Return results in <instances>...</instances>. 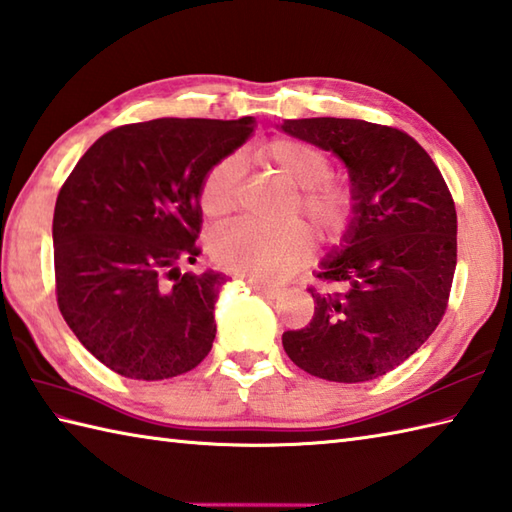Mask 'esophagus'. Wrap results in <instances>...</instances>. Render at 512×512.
I'll list each match as a JSON object with an SVG mask.
<instances>
[{
  "label": "esophagus",
  "instance_id": "obj_1",
  "mask_svg": "<svg viewBox=\"0 0 512 512\" xmlns=\"http://www.w3.org/2000/svg\"><path fill=\"white\" fill-rule=\"evenodd\" d=\"M249 287H252L256 294H260L263 298H278L280 296V287H274V285H265V283H249Z\"/></svg>",
  "mask_w": 512,
  "mask_h": 512
}]
</instances>
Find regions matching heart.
Listing matches in <instances>:
<instances>
[{
	"label": "heart",
	"mask_w": 512,
	"mask_h": 512,
	"mask_svg": "<svg viewBox=\"0 0 512 512\" xmlns=\"http://www.w3.org/2000/svg\"><path fill=\"white\" fill-rule=\"evenodd\" d=\"M263 154L291 185L300 187L291 218L305 216L322 243H338L347 236L358 214L356 192L344 181L331 179L325 152L300 139H276ZM243 172L241 154H227L205 172L201 205L207 216L218 218L234 210ZM311 245V232L305 225L265 229L238 221L212 236L210 252L216 265L227 271L260 283H276L307 263Z\"/></svg>",
	"instance_id": "1"
}]
</instances>
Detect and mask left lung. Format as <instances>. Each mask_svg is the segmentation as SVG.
Returning a JSON list of instances; mask_svg holds the SVG:
<instances>
[{
  "label": "left lung",
  "instance_id": "8db88e82",
  "mask_svg": "<svg viewBox=\"0 0 512 512\" xmlns=\"http://www.w3.org/2000/svg\"><path fill=\"white\" fill-rule=\"evenodd\" d=\"M287 134L347 165L358 214L311 287L314 318L285 331L291 362L329 382L389 373L429 340L448 307L457 214L442 172L409 134L360 119H287Z\"/></svg>",
  "mask_w": 512,
  "mask_h": 512
}]
</instances>
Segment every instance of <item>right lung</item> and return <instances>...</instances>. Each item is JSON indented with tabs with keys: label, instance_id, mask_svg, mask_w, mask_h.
Returning <instances> with one entry per match:
<instances>
[{
	"label": "right lung",
	"instance_id": "1",
	"mask_svg": "<svg viewBox=\"0 0 512 512\" xmlns=\"http://www.w3.org/2000/svg\"><path fill=\"white\" fill-rule=\"evenodd\" d=\"M254 130V119H154L103 134L61 185L57 305L99 362L132 380L192 371L216 336L225 276L196 263L201 181Z\"/></svg>",
	"mask_w": 512,
	"mask_h": 512
}]
</instances>
